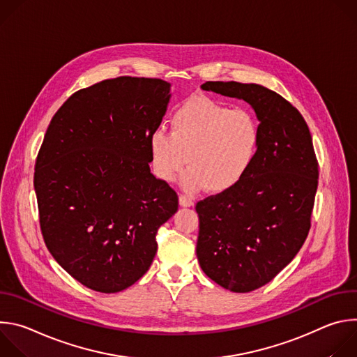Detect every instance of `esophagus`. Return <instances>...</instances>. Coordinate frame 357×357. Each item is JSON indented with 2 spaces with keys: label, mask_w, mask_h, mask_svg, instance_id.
Returning <instances> with one entry per match:
<instances>
[{
  "label": "esophagus",
  "mask_w": 357,
  "mask_h": 357,
  "mask_svg": "<svg viewBox=\"0 0 357 357\" xmlns=\"http://www.w3.org/2000/svg\"><path fill=\"white\" fill-rule=\"evenodd\" d=\"M179 205L183 206V208H190V206H193V200L190 197L185 196V195H181L179 196Z\"/></svg>",
  "instance_id": "1"
}]
</instances>
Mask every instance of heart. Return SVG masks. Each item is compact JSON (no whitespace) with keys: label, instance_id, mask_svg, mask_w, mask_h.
I'll return each instance as SVG.
<instances>
[{"label":"heart","instance_id":"b5f03b06","mask_svg":"<svg viewBox=\"0 0 357 357\" xmlns=\"http://www.w3.org/2000/svg\"><path fill=\"white\" fill-rule=\"evenodd\" d=\"M260 121L252 110L233 107L211 97H192L171 117V132L158 128L149 137L152 171L171 182L186 165L188 190L225 192L248 172L260 145Z\"/></svg>","mask_w":357,"mask_h":357}]
</instances>
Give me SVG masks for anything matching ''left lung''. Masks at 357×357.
<instances>
[{"label":"left lung","mask_w":357,"mask_h":357,"mask_svg":"<svg viewBox=\"0 0 357 357\" xmlns=\"http://www.w3.org/2000/svg\"><path fill=\"white\" fill-rule=\"evenodd\" d=\"M203 90L241 98L260 120V145L233 188L196 203V256L211 280L250 292L287 267L311 229L318 160L301 113L278 93L238 82H206Z\"/></svg>","instance_id":"1"}]
</instances>
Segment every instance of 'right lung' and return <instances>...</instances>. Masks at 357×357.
Segmentation results:
<instances>
[{
  "mask_svg": "<svg viewBox=\"0 0 357 357\" xmlns=\"http://www.w3.org/2000/svg\"><path fill=\"white\" fill-rule=\"evenodd\" d=\"M171 84L121 76L73 93L38 152L33 186L45 244L84 287L113 294L137 282L178 195L151 174L149 137Z\"/></svg>",
  "mask_w": 357,
  "mask_h": 357,
  "instance_id": "add662e5",
  "label": "right lung"
}]
</instances>
